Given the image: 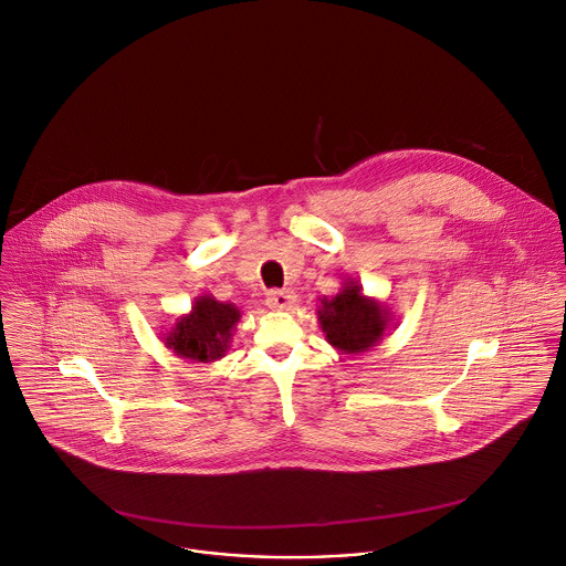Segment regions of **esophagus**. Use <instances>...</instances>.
I'll return each instance as SVG.
<instances>
[{
  "instance_id": "34e87169",
  "label": "esophagus",
  "mask_w": 566,
  "mask_h": 566,
  "mask_svg": "<svg viewBox=\"0 0 566 566\" xmlns=\"http://www.w3.org/2000/svg\"><path fill=\"white\" fill-rule=\"evenodd\" d=\"M295 304L293 291H271L266 297V306L273 311H289Z\"/></svg>"
}]
</instances>
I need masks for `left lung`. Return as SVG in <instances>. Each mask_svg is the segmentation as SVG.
I'll return each instance as SVG.
<instances>
[{"label":"left lung","mask_w":566,"mask_h":566,"mask_svg":"<svg viewBox=\"0 0 566 566\" xmlns=\"http://www.w3.org/2000/svg\"><path fill=\"white\" fill-rule=\"evenodd\" d=\"M317 322L333 348L342 355H361L384 339L395 315L386 302L364 295L361 284L348 277L337 295L319 297Z\"/></svg>","instance_id":"obj_1"}]
</instances>
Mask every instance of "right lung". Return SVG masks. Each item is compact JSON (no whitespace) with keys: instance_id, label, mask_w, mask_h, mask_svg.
<instances>
[{"instance_id":"right-lung-1","label":"right lung","mask_w":566,"mask_h":566,"mask_svg":"<svg viewBox=\"0 0 566 566\" xmlns=\"http://www.w3.org/2000/svg\"><path fill=\"white\" fill-rule=\"evenodd\" d=\"M240 317L242 313L235 304L218 302L213 295H198L191 311L180 315L160 339L176 357L211 364L229 353Z\"/></svg>"}]
</instances>
